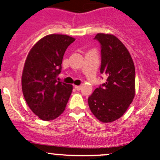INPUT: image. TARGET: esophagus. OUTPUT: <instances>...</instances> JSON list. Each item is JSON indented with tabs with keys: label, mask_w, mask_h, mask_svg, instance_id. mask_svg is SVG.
<instances>
[{
	"label": "esophagus",
	"mask_w": 160,
	"mask_h": 160,
	"mask_svg": "<svg viewBox=\"0 0 160 160\" xmlns=\"http://www.w3.org/2000/svg\"><path fill=\"white\" fill-rule=\"evenodd\" d=\"M74 88L77 90H81V87H80V86H74Z\"/></svg>",
	"instance_id": "obj_1"
}]
</instances>
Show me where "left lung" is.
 Wrapping results in <instances>:
<instances>
[{
  "label": "left lung",
  "instance_id": "left-lung-1",
  "mask_svg": "<svg viewBox=\"0 0 160 160\" xmlns=\"http://www.w3.org/2000/svg\"><path fill=\"white\" fill-rule=\"evenodd\" d=\"M94 39L101 45L100 73L106 83L96 89L88 98L93 114L102 122L120 118L135 96V67L130 53L117 37L97 33Z\"/></svg>",
  "mask_w": 160,
  "mask_h": 160
}]
</instances>
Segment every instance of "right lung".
<instances>
[{"label": "right lung", "instance_id": "1", "mask_svg": "<svg viewBox=\"0 0 160 160\" xmlns=\"http://www.w3.org/2000/svg\"><path fill=\"white\" fill-rule=\"evenodd\" d=\"M75 39L64 34H50L30 50L23 67L21 85L25 100L40 119L49 121L66 108L73 86L58 81L67 48Z\"/></svg>", "mask_w": 160, "mask_h": 160}]
</instances>
